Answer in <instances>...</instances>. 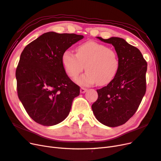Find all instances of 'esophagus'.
Returning a JSON list of instances; mask_svg holds the SVG:
<instances>
[{
  "label": "esophagus",
  "instance_id": "obj_1",
  "mask_svg": "<svg viewBox=\"0 0 161 161\" xmlns=\"http://www.w3.org/2000/svg\"><path fill=\"white\" fill-rule=\"evenodd\" d=\"M86 91H87L86 89L83 88V87H82V88L80 89V93H85V92Z\"/></svg>",
  "mask_w": 161,
  "mask_h": 161
}]
</instances>
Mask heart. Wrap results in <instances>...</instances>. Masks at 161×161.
Returning a JSON list of instances; mask_svg holds the SVG:
<instances>
[{
    "mask_svg": "<svg viewBox=\"0 0 161 161\" xmlns=\"http://www.w3.org/2000/svg\"><path fill=\"white\" fill-rule=\"evenodd\" d=\"M62 63L70 77L79 75L85 66L86 72L76 79L78 84L83 86L109 84L114 79L119 66L116 52L95 42L80 45L76 49V54L69 50L64 51L62 55Z\"/></svg>",
    "mask_w": 161,
    "mask_h": 161,
    "instance_id": "heart-1",
    "label": "heart"
}]
</instances>
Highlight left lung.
Instances as JSON below:
<instances>
[{"instance_id": "left-lung-1", "label": "left lung", "mask_w": 161, "mask_h": 161, "mask_svg": "<svg viewBox=\"0 0 161 161\" xmlns=\"http://www.w3.org/2000/svg\"><path fill=\"white\" fill-rule=\"evenodd\" d=\"M97 38L114 46L119 66L113 80L97 90L98 99L91 108L100 123L108 127H117L133 116L142 100L147 89V63L138 48L122 38Z\"/></svg>"}]
</instances>
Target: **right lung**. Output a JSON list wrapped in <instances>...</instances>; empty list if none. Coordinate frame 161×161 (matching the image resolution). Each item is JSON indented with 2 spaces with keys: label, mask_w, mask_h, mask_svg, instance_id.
<instances>
[{
  "label": "right lung",
  "mask_w": 161,
  "mask_h": 161,
  "mask_svg": "<svg viewBox=\"0 0 161 161\" xmlns=\"http://www.w3.org/2000/svg\"><path fill=\"white\" fill-rule=\"evenodd\" d=\"M84 37L75 33L42 34L24 48L16 70L17 93L36 122L54 125L69 115L80 87L68 76L63 52Z\"/></svg>",
  "instance_id": "add662e5"
}]
</instances>
